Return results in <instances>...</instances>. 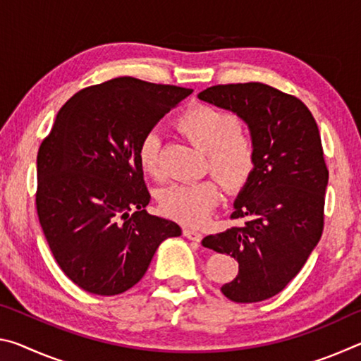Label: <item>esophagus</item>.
Masks as SVG:
<instances>
[{
    "instance_id": "obj_1",
    "label": "esophagus",
    "mask_w": 361,
    "mask_h": 361,
    "mask_svg": "<svg viewBox=\"0 0 361 361\" xmlns=\"http://www.w3.org/2000/svg\"><path fill=\"white\" fill-rule=\"evenodd\" d=\"M183 234L185 237H188L189 240H194V242H200L202 240V234L197 229H192V228H185L183 229Z\"/></svg>"
}]
</instances>
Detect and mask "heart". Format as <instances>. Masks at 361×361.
<instances>
[{"instance_id": "b5f03b06", "label": "heart", "mask_w": 361, "mask_h": 361, "mask_svg": "<svg viewBox=\"0 0 361 361\" xmlns=\"http://www.w3.org/2000/svg\"><path fill=\"white\" fill-rule=\"evenodd\" d=\"M176 126L181 133L207 152L209 166L231 189L245 185L255 169V142L239 127L234 114L210 105H197L183 113ZM145 173L161 175V137L145 133L137 151ZM221 189L215 180L176 183L164 189L159 202L166 215L186 224H202L218 205Z\"/></svg>"}]
</instances>
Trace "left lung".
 Segmentation results:
<instances>
[{"mask_svg": "<svg viewBox=\"0 0 361 361\" xmlns=\"http://www.w3.org/2000/svg\"><path fill=\"white\" fill-rule=\"evenodd\" d=\"M197 99L239 116L256 152L231 215L243 223L202 245L239 262L237 277L221 286L226 298L264 301L296 277L322 237L328 169L319 127L301 100L262 82L213 85Z\"/></svg>", "mask_w": 361, "mask_h": 361, "instance_id": "left-lung-1", "label": "left lung"}]
</instances>
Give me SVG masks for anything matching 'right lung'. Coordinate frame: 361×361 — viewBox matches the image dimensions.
<instances>
[{"mask_svg": "<svg viewBox=\"0 0 361 361\" xmlns=\"http://www.w3.org/2000/svg\"><path fill=\"white\" fill-rule=\"evenodd\" d=\"M191 92L114 78L79 90L59 111L38 151L36 209L54 258L79 288L100 296L127 291L157 247L181 235L175 221L146 213L151 195L137 151Z\"/></svg>", "mask_w": 361, "mask_h": 361, "instance_id": "right-lung-1", "label": "right lung"}]
</instances>
